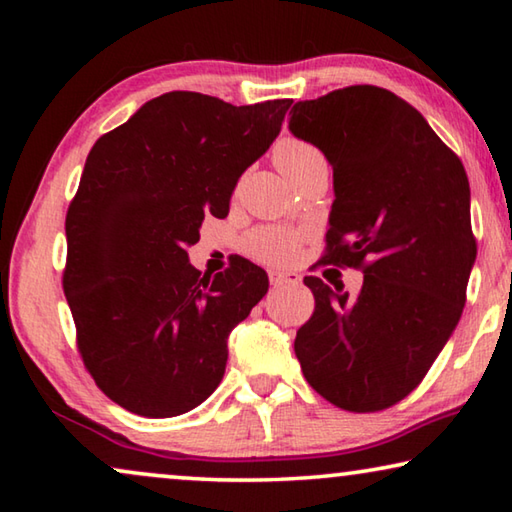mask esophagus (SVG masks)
I'll return each mask as SVG.
<instances>
[{
    "label": "esophagus",
    "mask_w": 512,
    "mask_h": 512,
    "mask_svg": "<svg viewBox=\"0 0 512 512\" xmlns=\"http://www.w3.org/2000/svg\"><path fill=\"white\" fill-rule=\"evenodd\" d=\"M268 280H271L273 287H296L302 282L298 271H282V268H273L268 271Z\"/></svg>",
    "instance_id": "esophagus-1"
}]
</instances>
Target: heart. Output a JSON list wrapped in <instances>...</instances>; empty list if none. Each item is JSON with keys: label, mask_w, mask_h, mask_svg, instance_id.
<instances>
[{"label": "heart", "mask_w": 512, "mask_h": 512, "mask_svg": "<svg viewBox=\"0 0 512 512\" xmlns=\"http://www.w3.org/2000/svg\"><path fill=\"white\" fill-rule=\"evenodd\" d=\"M273 160L284 176L293 178L296 173L305 171L316 164H325L323 153L316 146H311L302 140H287L277 142L273 151ZM300 244V232L289 228H277V225H264V228H255L248 232L244 244V253L253 257L255 262L262 264H284L296 255V248Z\"/></svg>", "instance_id": "obj_1"}]
</instances>
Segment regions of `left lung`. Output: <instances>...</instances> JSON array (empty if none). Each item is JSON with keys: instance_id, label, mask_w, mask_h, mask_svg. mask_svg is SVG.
<instances>
[{"instance_id": "left-lung-1", "label": "left lung", "mask_w": 512, "mask_h": 512, "mask_svg": "<svg viewBox=\"0 0 512 512\" xmlns=\"http://www.w3.org/2000/svg\"><path fill=\"white\" fill-rule=\"evenodd\" d=\"M289 131L334 171L327 264L363 268L357 298L316 275L296 334L305 379L345 411L404 400L445 348L465 305L476 241L463 162L411 103L375 85L298 101Z\"/></svg>"}]
</instances>
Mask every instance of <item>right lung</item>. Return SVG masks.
I'll use <instances>...</instances> for the list:
<instances>
[{"mask_svg":"<svg viewBox=\"0 0 512 512\" xmlns=\"http://www.w3.org/2000/svg\"><path fill=\"white\" fill-rule=\"evenodd\" d=\"M291 103L167 92L92 146L67 210L63 289L85 368L124 409L173 418L221 384L228 336L266 296L268 275L244 257L201 275L187 246L205 212L228 216Z\"/></svg>","mask_w":512,"mask_h":512,"instance_id":"obj_1","label":"right lung"}]
</instances>
